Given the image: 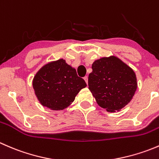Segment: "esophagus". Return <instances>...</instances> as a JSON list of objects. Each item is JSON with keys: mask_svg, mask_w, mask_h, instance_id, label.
I'll return each instance as SVG.
<instances>
[{"mask_svg": "<svg viewBox=\"0 0 159 159\" xmlns=\"http://www.w3.org/2000/svg\"><path fill=\"white\" fill-rule=\"evenodd\" d=\"M84 81H85V82H86V84H88V83H89V78H88V76H85L84 78Z\"/></svg>", "mask_w": 159, "mask_h": 159, "instance_id": "34e87169", "label": "esophagus"}]
</instances>
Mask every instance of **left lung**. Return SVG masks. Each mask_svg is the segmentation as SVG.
Wrapping results in <instances>:
<instances>
[{
  "label": "left lung",
  "instance_id": "1",
  "mask_svg": "<svg viewBox=\"0 0 159 159\" xmlns=\"http://www.w3.org/2000/svg\"><path fill=\"white\" fill-rule=\"evenodd\" d=\"M89 76V89L98 105L108 112L118 111L131 102L138 88L131 68L111 55L94 61Z\"/></svg>",
  "mask_w": 159,
  "mask_h": 159
}]
</instances>
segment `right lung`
Wrapping results in <instances>:
<instances>
[{
    "label": "right lung",
    "instance_id": "add662e5",
    "mask_svg": "<svg viewBox=\"0 0 159 159\" xmlns=\"http://www.w3.org/2000/svg\"><path fill=\"white\" fill-rule=\"evenodd\" d=\"M32 86L42 106L62 111L71 105L77 94L87 84L77 75L75 68L61 58L43 65L35 74Z\"/></svg>",
    "mask_w": 159,
    "mask_h": 159
}]
</instances>
